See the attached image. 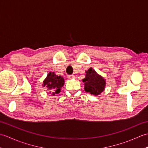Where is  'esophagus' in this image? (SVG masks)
I'll list each match as a JSON object with an SVG mask.
<instances>
[{
    "label": "esophagus",
    "instance_id": "obj_1",
    "mask_svg": "<svg viewBox=\"0 0 148 148\" xmlns=\"http://www.w3.org/2000/svg\"><path fill=\"white\" fill-rule=\"evenodd\" d=\"M67 77L69 79H73V78L75 77L74 75H67Z\"/></svg>",
    "mask_w": 148,
    "mask_h": 148
}]
</instances>
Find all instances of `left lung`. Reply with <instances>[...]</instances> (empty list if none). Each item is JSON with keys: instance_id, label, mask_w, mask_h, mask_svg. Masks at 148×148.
<instances>
[{"instance_id": "8db88e82", "label": "left lung", "mask_w": 148, "mask_h": 148, "mask_svg": "<svg viewBox=\"0 0 148 148\" xmlns=\"http://www.w3.org/2000/svg\"><path fill=\"white\" fill-rule=\"evenodd\" d=\"M86 72V77L83 79L84 83V90L93 95H99L104 90L105 79L92 68H90Z\"/></svg>"}]
</instances>
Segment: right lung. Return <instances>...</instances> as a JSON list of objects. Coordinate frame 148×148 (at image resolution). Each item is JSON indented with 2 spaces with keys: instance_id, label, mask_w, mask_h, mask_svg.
I'll return each mask as SVG.
<instances>
[{
  "instance_id": "obj_1",
  "label": "right lung",
  "mask_w": 148,
  "mask_h": 148,
  "mask_svg": "<svg viewBox=\"0 0 148 148\" xmlns=\"http://www.w3.org/2000/svg\"><path fill=\"white\" fill-rule=\"evenodd\" d=\"M64 84V78L60 76H56L54 72H49L43 83L44 86H46L49 90H51L50 92H55V93H53V95L60 92V88Z\"/></svg>"
}]
</instances>
